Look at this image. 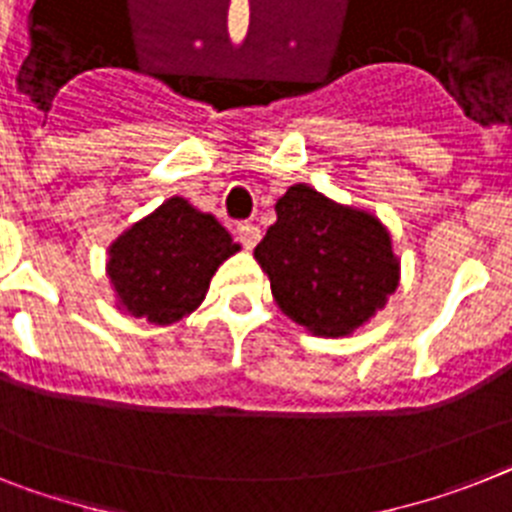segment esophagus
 <instances>
[{"instance_id": "34e87169", "label": "esophagus", "mask_w": 512, "mask_h": 512, "mask_svg": "<svg viewBox=\"0 0 512 512\" xmlns=\"http://www.w3.org/2000/svg\"><path fill=\"white\" fill-rule=\"evenodd\" d=\"M236 239L242 242L244 249H252L260 242V229H257L255 223H242V226L236 229Z\"/></svg>"}]
</instances>
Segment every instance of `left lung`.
I'll list each match as a JSON object with an SVG mask.
<instances>
[{"mask_svg":"<svg viewBox=\"0 0 512 512\" xmlns=\"http://www.w3.org/2000/svg\"><path fill=\"white\" fill-rule=\"evenodd\" d=\"M276 216L255 260L283 315L309 333L349 336L398 289L390 234L367 210L294 184L276 203Z\"/></svg>","mask_w":512,"mask_h":512,"instance_id":"left-lung-1","label":"left lung"}]
</instances>
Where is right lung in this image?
Masks as SVG:
<instances>
[{"instance_id": "add662e5", "label": "right lung", "mask_w": 512, "mask_h": 512, "mask_svg": "<svg viewBox=\"0 0 512 512\" xmlns=\"http://www.w3.org/2000/svg\"><path fill=\"white\" fill-rule=\"evenodd\" d=\"M239 244L210 213L169 197L109 247V278L132 317L171 325L200 307L218 265Z\"/></svg>"}]
</instances>
